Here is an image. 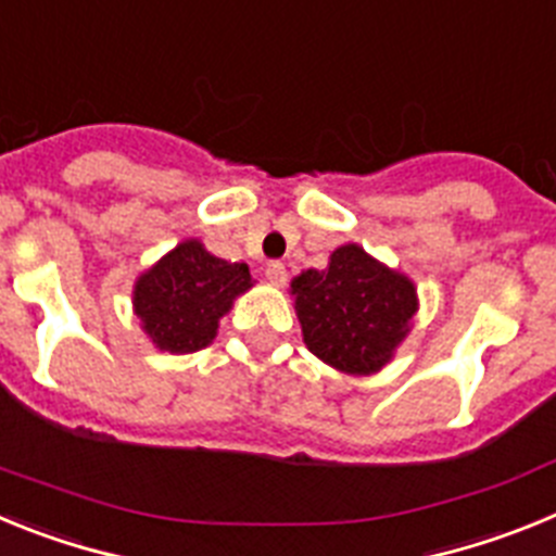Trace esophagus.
I'll return each instance as SVG.
<instances>
[{"label": "esophagus", "instance_id": "1", "mask_svg": "<svg viewBox=\"0 0 556 556\" xmlns=\"http://www.w3.org/2000/svg\"><path fill=\"white\" fill-rule=\"evenodd\" d=\"M267 278L275 283V287H283V283H287V264L269 262L267 264Z\"/></svg>", "mask_w": 556, "mask_h": 556}]
</instances>
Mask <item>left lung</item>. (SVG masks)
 I'll return each mask as SVG.
<instances>
[{"label":"left lung","instance_id":"obj_1","mask_svg":"<svg viewBox=\"0 0 556 556\" xmlns=\"http://www.w3.org/2000/svg\"><path fill=\"white\" fill-rule=\"evenodd\" d=\"M292 292L308 351L358 376L392 356L417 308L409 278L372 262L356 244L333 250L326 269L298 275Z\"/></svg>","mask_w":556,"mask_h":556}]
</instances>
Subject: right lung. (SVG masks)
<instances>
[{"label":"right lung","instance_id":"right-lung-1","mask_svg":"<svg viewBox=\"0 0 556 556\" xmlns=\"http://www.w3.org/2000/svg\"><path fill=\"white\" fill-rule=\"evenodd\" d=\"M250 283L248 264H230L200 242H184L141 275L132 306L161 351L191 353L208 345L219 317Z\"/></svg>","mask_w":556,"mask_h":556}]
</instances>
